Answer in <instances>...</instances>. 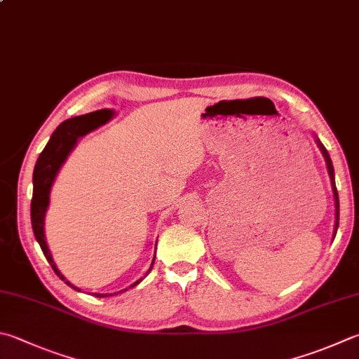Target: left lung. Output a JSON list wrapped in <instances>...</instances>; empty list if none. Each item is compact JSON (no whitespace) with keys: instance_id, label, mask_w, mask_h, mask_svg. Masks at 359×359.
Returning <instances> with one entry per match:
<instances>
[{"instance_id":"left-lung-1","label":"left lung","mask_w":359,"mask_h":359,"mask_svg":"<svg viewBox=\"0 0 359 359\" xmlns=\"http://www.w3.org/2000/svg\"><path fill=\"white\" fill-rule=\"evenodd\" d=\"M316 142H317V147L320 148L323 158H325L327 168H328V175H330V180H331V187H333L334 206H336V222H334V234H333V236H336L337 226H339V195H337V189H336V184H334V168H333V162H331V159H330V154H328V151H327V148L322 145V142H320L319 139H316Z\"/></svg>"}]
</instances>
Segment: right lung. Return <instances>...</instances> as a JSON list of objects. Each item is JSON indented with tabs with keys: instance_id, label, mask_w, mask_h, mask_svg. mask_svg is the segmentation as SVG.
Wrapping results in <instances>:
<instances>
[{
	"instance_id": "add662e5",
	"label": "right lung",
	"mask_w": 359,
	"mask_h": 359,
	"mask_svg": "<svg viewBox=\"0 0 359 359\" xmlns=\"http://www.w3.org/2000/svg\"><path fill=\"white\" fill-rule=\"evenodd\" d=\"M114 116V112L109 109H101L97 112H90L86 114V116H79V117H73L69 118L60 123L56 131L51 134V137L48 140V144L43 148V151L40 153V156L36 162V167H34V175H32V200H31V223H32V231L36 239L39 242L40 248L45 255L46 261L50 262V266L53 267L54 273H56L60 280L65 281V285H69L74 290H81L76 286H73L69 280H65V276L59 272V269L56 267V264L53 261V256L48 250V245H46L45 241V214L46 209H48L50 205V192H51V186L54 182V178L59 172V168L62 167L65 159L69 158V154L72 150L78 144V139L89 134L90 131L97 130L98 126L104 125L106 121H109ZM154 264V259L151 262V267ZM151 267L148 269L150 272ZM142 281L137 280L136 283H133L130 287L137 286ZM126 289L120 290V292H125ZM112 294H95V297H109Z\"/></svg>"
}]
</instances>
